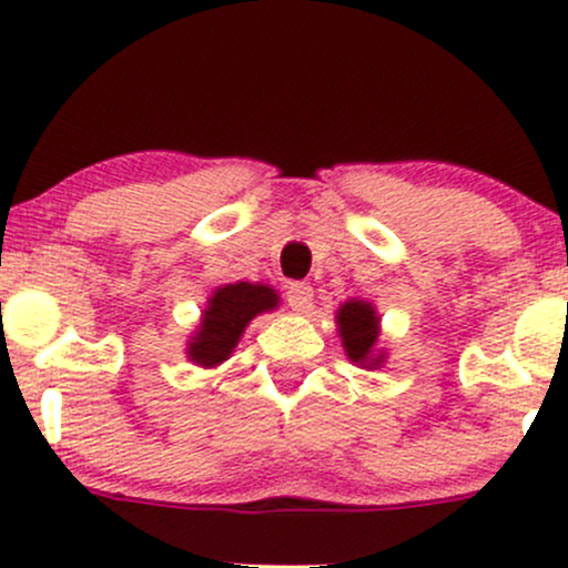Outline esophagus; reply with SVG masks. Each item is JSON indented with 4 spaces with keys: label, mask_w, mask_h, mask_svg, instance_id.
I'll list each match as a JSON object with an SVG mask.
<instances>
[{
    "label": "esophagus",
    "mask_w": 568,
    "mask_h": 568,
    "mask_svg": "<svg viewBox=\"0 0 568 568\" xmlns=\"http://www.w3.org/2000/svg\"><path fill=\"white\" fill-rule=\"evenodd\" d=\"M285 296H288V304L296 312H310L312 302H315V291H312L310 283H291Z\"/></svg>",
    "instance_id": "1"
}]
</instances>
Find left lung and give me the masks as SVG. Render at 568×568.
Listing matches in <instances>:
<instances>
[{"mask_svg": "<svg viewBox=\"0 0 568 568\" xmlns=\"http://www.w3.org/2000/svg\"><path fill=\"white\" fill-rule=\"evenodd\" d=\"M336 331L349 363L357 368L376 371L387 363V349L379 347L382 317L366 298H347L336 310Z\"/></svg>", "mask_w": 568, "mask_h": 568, "instance_id": "obj_1", "label": "left lung"}]
</instances>
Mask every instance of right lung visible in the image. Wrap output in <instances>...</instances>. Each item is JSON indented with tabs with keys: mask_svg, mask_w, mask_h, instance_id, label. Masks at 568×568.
<instances>
[{
	"mask_svg": "<svg viewBox=\"0 0 568 568\" xmlns=\"http://www.w3.org/2000/svg\"><path fill=\"white\" fill-rule=\"evenodd\" d=\"M280 306V293L264 283H226L207 296L197 328L186 338V357L200 368L230 361L247 323Z\"/></svg>",
	"mask_w": 568,
	"mask_h": 568,
	"instance_id": "obj_1",
	"label": "right lung"
}]
</instances>
